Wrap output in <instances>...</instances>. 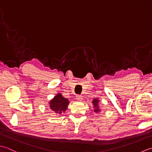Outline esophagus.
Masks as SVG:
<instances>
[{
  "instance_id": "obj_1",
  "label": "esophagus",
  "mask_w": 152,
  "mask_h": 152,
  "mask_svg": "<svg viewBox=\"0 0 152 152\" xmlns=\"http://www.w3.org/2000/svg\"><path fill=\"white\" fill-rule=\"evenodd\" d=\"M76 99H77V100L81 102V101L83 100V97H82V96H77Z\"/></svg>"
}]
</instances>
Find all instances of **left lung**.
Wrapping results in <instances>:
<instances>
[{
    "mask_svg": "<svg viewBox=\"0 0 152 152\" xmlns=\"http://www.w3.org/2000/svg\"><path fill=\"white\" fill-rule=\"evenodd\" d=\"M99 102H100V100H99V98H94L92 102V105H93V107H94L93 112H94L96 113H100L102 111L100 107V106H99Z\"/></svg>",
    "mask_w": 152,
    "mask_h": 152,
    "instance_id": "8db88e82",
    "label": "left lung"
}]
</instances>
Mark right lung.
Masks as SVG:
<instances>
[{"label": "right lung", "mask_w": 152, "mask_h": 152, "mask_svg": "<svg viewBox=\"0 0 152 152\" xmlns=\"http://www.w3.org/2000/svg\"><path fill=\"white\" fill-rule=\"evenodd\" d=\"M69 102L67 98H64L61 93H58L55 96L48 102L50 109L54 111V113L61 114L64 113L68 107Z\"/></svg>", "instance_id": "right-lung-1"}]
</instances>
